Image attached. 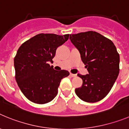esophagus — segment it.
<instances>
[{"label":"esophagus","mask_w":129,"mask_h":129,"mask_svg":"<svg viewBox=\"0 0 129 129\" xmlns=\"http://www.w3.org/2000/svg\"><path fill=\"white\" fill-rule=\"evenodd\" d=\"M70 76H71V77H76V76H77V74H72V73H70Z\"/></svg>","instance_id":"34e87169"}]
</instances>
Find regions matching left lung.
<instances>
[{"label": "left lung", "instance_id": "1", "mask_svg": "<svg viewBox=\"0 0 129 129\" xmlns=\"http://www.w3.org/2000/svg\"><path fill=\"white\" fill-rule=\"evenodd\" d=\"M71 43L81 54L88 74L78 76L83 85L76 95L88 103L103 99L111 90L119 74V55L114 43L93 31L70 35Z\"/></svg>", "mask_w": 129, "mask_h": 129}]
</instances>
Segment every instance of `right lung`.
I'll return each instance as SVG.
<instances>
[{
	"mask_svg": "<svg viewBox=\"0 0 129 129\" xmlns=\"http://www.w3.org/2000/svg\"><path fill=\"white\" fill-rule=\"evenodd\" d=\"M70 35L40 34L24 43L14 59L15 79L27 99L37 104L52 101L58 93L61 79L69 76L65 70L57 71L50 67L56 49Z\"/></svg>",
	"mask_w": 129,
	"mask_h": 129,
	"instance_id": "1",
	"label": "right lung"
}]
</instances>
